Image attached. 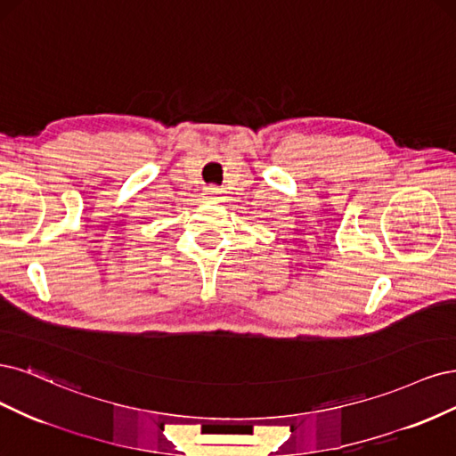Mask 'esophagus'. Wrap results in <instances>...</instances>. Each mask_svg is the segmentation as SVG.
I'll list each match as a JSON object with an SVG mask.
<instances>
[{
    "instance_id": "esophagus-1",
    "label": "esophagus",
    "mask_w": 456,
    "mask_h": 456,
    "mask_svg": "<svg viewBox=\"0 0 456 456\" xmlns=\"http://www.w3.org/2000/svg\"><path fill=\"white\" fill-rule=\"evenodd\" d=\"M219 193H222V189H219L217 185H208L204 187V197L210 199V200H216L219 197Z\"/></svg>"
}]
</instances>
